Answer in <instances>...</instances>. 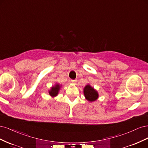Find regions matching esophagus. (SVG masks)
Returning <instances> with one entry per match:
<instances>
[{
    "label": "esophagus",
    "mask_w": 148,
    "mask_h": 148,
    "mask_svg": "<svg viewBox=\"0 0 148 148\" xmlns=\"http://www.w3.org/2000/svg\"><path fill=\"white\" fill-rule=\"evenodd\" d=\"M71 82L72 83H76V80H75V79H71Z\"/></svg>",
    "instance_id": "obj_1"
}]
</instances>
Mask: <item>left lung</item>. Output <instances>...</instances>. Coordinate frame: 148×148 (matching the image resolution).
<instances>
[{
	"mask_svg": "<svg viewBox=\"0 0 148 148\" xmlns=\"http://www.w3.org/2000/svg\"><path fill=\"white\" fill-rule=\"evenodd\" d=\"M83 92L86 99L89 102L95 101L97 99L98 97H99L97 91L92 87H91L89 84H87L84 88Z\"/></svg>",
	"mask_w": 148,
	"mask_h": 148,
	"instance_id": "1",
	"label": "left lung"
}]
</instances>
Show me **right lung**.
Instances as JSON below:
<instances>
[{
  "instance_id": "add662e5",
  "label": "right lung",
  "mask_w": 148,
  "mask_h": 148,
  "mask_svg": "<svg viewBox=\"0 0 148 148\" xmlns=\"http://www.w3.org/2000/svg\"><path fill=\"white\" fill-rule=\"evenodd\" d=\"M60 87H61V85H60L59 84H58V83L56 84L55 86H52L50 90L49 91V95H50L52 97H54L56 96H57L58 93H59V92Z\"/></svg>"
}]
</instances>
